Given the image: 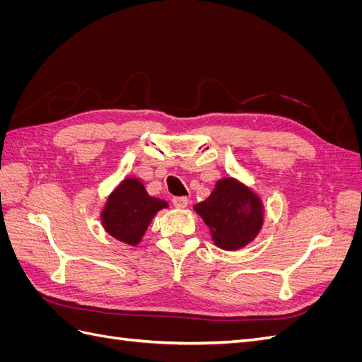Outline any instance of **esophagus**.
Masks as SVG:
<instances>
[{
  "instance_id": "esophagus-1",
  "label": "esophagus",
  "mask_w": 362,
  "mask_h": 362,
  "mask_svg": "<svg viewBox=\"0 0 362 362\" xmlns=\"http://www.w3.org/2000/svg\"><path fill=\"white\" fill-rule=\"evenodd\" d=\"M172 204L177 208H185L189 205V199L185 198V196H175V198L172 199Z\"/></svg>"
}]
</instances>
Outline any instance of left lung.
<instances>
[{
	"mask_svg": "<svg viewBox=\"0 0 362 362\" xmlns=\"http://www.w3.org/2000/svg\"><path fill=\"white\" fill-rule=\"evenodd\" d=\"M194 210L210 226L214 243L223 249L246 246L262 225L261 202L231 178L218 181L210 198L196 205Z\"/></svg>",
	"mask_w": 362,
	"mask_h": 362,
	"instance_id": "1",
	"label": "left lung"
}]
</instances>
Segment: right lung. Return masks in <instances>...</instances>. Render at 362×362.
I'll return each instance as SVG.
<instances>
[{
  "label": "right lung",
  "instance_id": "1",
  "mask_svg": "<svg viewBox=\"0 0 362 362\" xmlns=\"http://www.w3.org/2000/svg\"><path fill=\"white\" fill-rule=\"evenodd\" d=\"M166 206L164 201L151 198L139 180H125L107 201L103 223L119 242L137 245L154 214Z\"/></svg>",
  "mask_w": 362,
  "mask_h": 362
}]
</instances>
